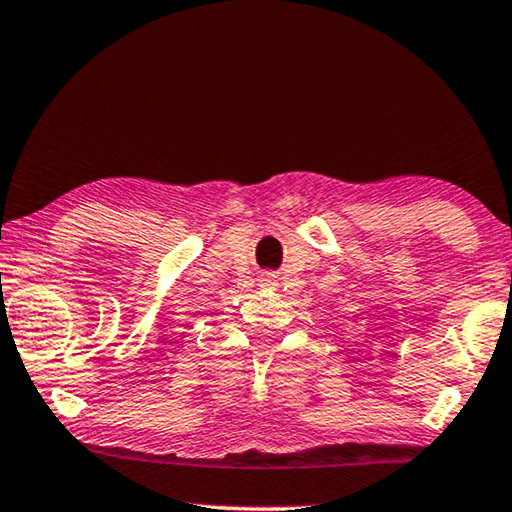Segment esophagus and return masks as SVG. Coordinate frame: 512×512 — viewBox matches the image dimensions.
<instances>
[{"instance_id":"1","label":"esophagus","mask_w":512,"mask_h":512,"mask_svg":"<svg viewBox=\"0 0 512 512\" xmlns=\"http://www.w3.org/2000/svg\"><path fill=\"white\" fill-rule=\"evenodd\" d=\"M259 282H262V284H264V287H268V289H271V287H275V284H277V280H275V275H271V273H264V275H262V280H259Z\"/></svg>"}]
</instances>
